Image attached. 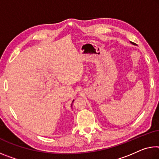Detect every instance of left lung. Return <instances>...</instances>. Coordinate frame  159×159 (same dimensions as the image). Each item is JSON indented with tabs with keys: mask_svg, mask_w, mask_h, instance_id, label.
Wrapping results in <instances>:
<instances>
[{
	"mask_svg": "<svg viewBox=\"0 0 159 159\" xmlns=\"http://www.w3.org/2000/svg\"><path fill=\"white\" fill-rule=\"evenodd\" d=\"M133 44H134V42H133Z\"/></svg>",
	"mask_w": 159,
	"mask_h": 159,
	"instance_id": "8db88e82",
	"label": "left lung"
}]
</instances>
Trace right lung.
<instances>
[{
  "label": "right lung",
  "mask_w": 159,
  "mask_h": 159,
  "mask_svg": "<svg viewBox=\"0 0 159 159\" xmlns=\"http://www.w3.org/2000/svg\"><path fill=\"white\" fill-rule=\"evenodd\" d=\"M73 102H74V101H73ZM73 103V102H72ZM71 106H72V104H71Z\"/></svg>",
  "instance_id": "1"
}]
</instances>
